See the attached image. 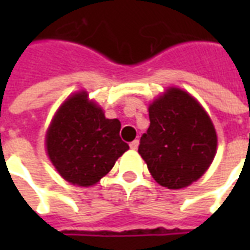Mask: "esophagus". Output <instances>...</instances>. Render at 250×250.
Returning <instances> with one entry per match:
<instances>
[{"mask_svg":"<svg viewBox=\"0 0 250 250\" xmlns=\"http://www.w3.org/2000/svg\"><path fill=\"white\" fill-rule=\"evenodd\" d=\"M138 146H139V142H138V141H134V142H131V143H130L131 150H136V148H138Z\"/></svg>","mask_w":250,"mask_h":250,"instance_id":"esophagus-1","label":"esophagus"}]
</instances>
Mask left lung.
Masks as SVG:
<instances>
[{
    "instance_id": "1",
    "label": "left lung",
    "mask_w": 250,
    "mask_h": 250,
    "mask_svg": "<svg viewBox=\"0 0 250 250\" xmlns=\"http://www.w3.org/2000/svg\"><path fill=\"white\" fill-rule=\"evenodd\" d=\"M150 127L138 152L151 177L170 190L188 188L204 175L217 152V131L193 95L167 87L148 104Z\"/></svg>"
}]
</instances>
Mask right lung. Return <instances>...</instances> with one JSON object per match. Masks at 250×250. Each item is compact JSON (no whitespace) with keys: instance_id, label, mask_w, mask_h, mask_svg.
<instances>
[{"instance_id":"1","label":"right lung","mask_w":250,"mask_h":250,"mask_svg":"<svg viewBox=\"0 0 250 250\" xmlns=\"http://www.w3.org/2000/svg\"><path fill=\"white\" fill-rule=\"evenodd\" d=\"M120 127L87 91H77L60 104L46 128V155L66 182L95 186L130 148L120 139Z\"/></svg>"}]
</instances>
